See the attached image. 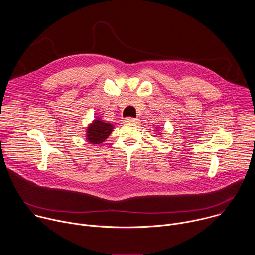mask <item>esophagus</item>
Here are the masks:
<instances>
[{
	"label": "esophagus",
	"instance_id": "34e87169",
	"mask_svg": "<svg viewBox=\"0 0 255 255\" xmlns=\"http://www.w3.org/2000/svg\"><path fill=\"white\" fill-rule=\"evenodd\" d=\"M125 121L128 122V123H137V122H138V119L133 118V117H127V118L125 119Z\"/></svg>",
	"mask_w": 255,
	"mask_h": 255
}]
</instances>
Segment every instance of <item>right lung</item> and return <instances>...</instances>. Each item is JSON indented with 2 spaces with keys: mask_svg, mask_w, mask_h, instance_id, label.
Here are the masks:
<instances>
[{
  "mask_svg": "<svg viewBox=\"0 0 255 255\" xmlns=\"http://www.w3.org/2000/svg\"><path fill=\"white\" fill-rule=\"evenodd\" d=\"M113 130V125L104 123L101 120H95L88 128L87 139L93 144H100L108 138Z\"/></svg>",
  "mask_w": 255,
  "mask_h": 255,
  "instance_id": "right-lung-1",
  "label": "right lung"
}]
</instances>
